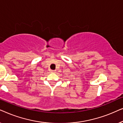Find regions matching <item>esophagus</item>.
<instances>
[{
	"label": "esophagus",
	"mask_w": 123,
	"mask_h": 123,
	"mask_svg": "<svg viewBox=\"0 0 123 123\" xmlns=\"http://www.w3.org/2000/svg\"><path fill=\"white\" fill-rule=\"evenodd\" d=\"M51 72H52V73H55V70H51Z\"/></svg>",
	"instance_id": "1"
}]
</instances>
